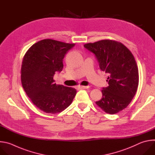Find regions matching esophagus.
Returning <instances> with one entry per match:
<instances>
[{"label":"esophagus","instance_id":"1","mask_svg":"<svg viewBox=\"0 0 155 155\" xmlns=\"http://www.w3.org/2000/svg\"><path fill=\"white\" fill-rule=\"evenodd\" d=\"M78 87L79 88H82V89H86V88H89V86H83V85H79L78 86Z\"/></svg>","mask_w":155,"mask_h":155}]
</instances>
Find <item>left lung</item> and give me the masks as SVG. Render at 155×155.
Wrapping results in <instances>:
<instances>
[{
	"instance_id": "obj_1",
	"label": "left lung",
	"mask_w": 155,
	"mask_h": 155,
	"mask_svg": "<svg viewBox=\"0 0 155 155\" xmlns=\"http://www.w3.org/2000/svg\"><path fill=\"white\" fill-rule=\"evenodd\" d=\"M84 46L95 54L101 70L109 75V86L103 88V97L96 104L109 114L124 109L134 98L139 85L138 68L133 55L122 43L110 40Z\"/></svg>"
}]
</instances>
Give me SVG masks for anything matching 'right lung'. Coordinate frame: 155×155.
<instances>
[{"label": "right lung", "mask_w": 155, "mask_h": 155, "mask_svg": "<svg viewBox=\"0 0 155 155\" xmlns=\"http://www.w3.org/2000/svg\"><path fill=\"white\" fill-rule=\"evenodd\" d=\"M74 45L45 39L33 45L23 58L22 87L32 102L46 113L63 111L76 96L75 88L57 85L53 79L56 72L62 71L63 59Z\"/></svg>", "instance_id": "obj_1"}]
</instances>
